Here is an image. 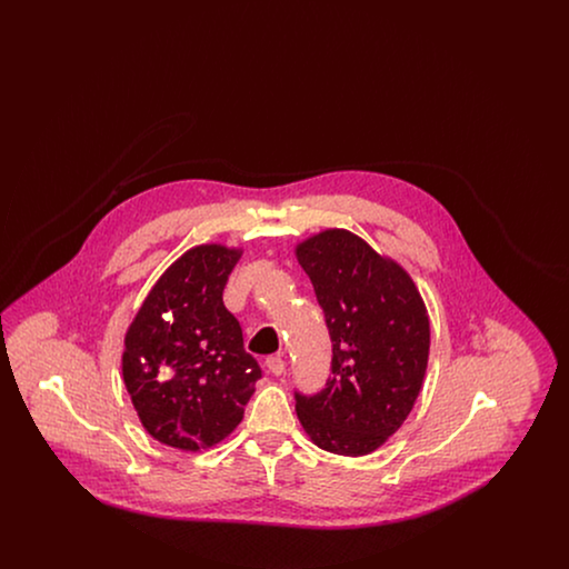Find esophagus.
<instances>
[{
	"label": "esophagus",
	"mask_w": 569,
	"mask_h": 569,
	"mask_svg": "<svg viewBox=\"0 0 569 569\" xmlns=\"http://www.w3.org/2000/svg\"><path fill=\"white\" fill-rule=\"evenodd\" d=\"M267 369L271 371L272 376H281L286 371V360L281 356H269L267 358Z\"/></svg>",
	"instance_id": "esophagus-1"
}]
</instances>
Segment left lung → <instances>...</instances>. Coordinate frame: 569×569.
<instances>
[{
  "mask_svg": "<svg viewBox=\"0 0 569 569\" xmlns=\"http://www.w3.org/2000/svg\"><path fill=\"white\" fill-rule=\"evenodd\" d=\"M332 341V378L297 397L305 433L326 452L365 457L406 422L422 388L431 326L401 264L350 230L330 228L297 244Z\"/></svg>",
  "mask_w": 569,
  "mask_h": 569,
  "instance_id": "obj_1",
  "label": "left lung"
}]
</instances>
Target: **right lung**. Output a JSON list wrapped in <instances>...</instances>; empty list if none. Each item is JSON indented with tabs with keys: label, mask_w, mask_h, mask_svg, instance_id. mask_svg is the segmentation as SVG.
<instances>
[{
	"label": "right lung",
	"mask_w": 569,
	"mask_h": 569,
	"mask_svg": "<svg viewBox=\"0 0 569 569\" xmlns=\"http://www.w3.org/2000/svg\"><path fill=\"white\" fill-rule=\"evenodd\" d=\"M241 249L198 244L174 260L126 332L123 381L147 433L200 452L243 420L262 371L244 352L243 330L223 305Z\"/></svg>",
	"instance_id": "add662e5"
}]
</instances>
